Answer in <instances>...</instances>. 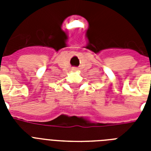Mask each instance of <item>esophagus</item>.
I'll use <instances>...</instances> for the list:
<instances>
[{"label":"esophagus","instance_id":"esophagus-1","mask_svg":"<svg viewBox=\"0 0 151 151\" xmlns=\"http://www.w3.org/2000/svg\"><path fill=\"white\" fill-rule=\"evenodd\" d=\"M76 70V69H73V70Z\"/></svg>","mask_w":151,"mask_h":151}]
</instances>
